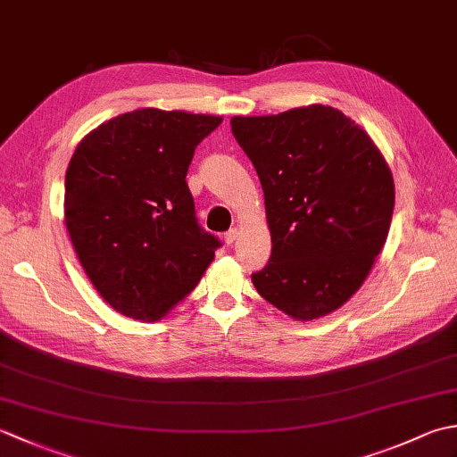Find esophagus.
<instances>
[{"label":"esophagus","mask_w":457,"mask_h":457,"mask_svg":"<svg viewBox=\"0 0 457 457\" xmlns=\"http://www.w3.org/2000/svg\"><path fill=\"white\" fill-rule=\"evenodd\" d=\"M236 239H237V229H236V228H231L229 231H226V234H223V241H226L228 245L234 244Z\"/></svg>","instance_id":"1"}]
</instances>
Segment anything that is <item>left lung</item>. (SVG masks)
Segmentation results:
<instances>
[{
  "label": "left lung",
  "instance_id": "1",
  "mask_svg": "<svg viewBox=\"0 0 457 457\" xmlns=\"http://www.w3.org/2000/svg\"><path fill=\"white\" fill-rule=\"evenodd\" d=\"M259 174L270 259L251 280L296 320L334 312L361 287L389 234L395 184L371 137L336 108L231 120Z\"/></svg>",
  "mask_w": 457,
  "mask_h": 457
}]
</instances>
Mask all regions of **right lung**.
I'll list each match as a JSON object with an SVG mask.
<instances>
[{
    "mask_svg": "<svg viewBox=\"0 0 457 457\" xmlns=\"http://www.w3.org/2000/svg\"><path fill=\"white\" fill-rule=\"evenodd\" d=\"M213 115L153 108L118 115L80 141L64 180V220L102 298L159 320L190 295L221 241L204 229L187 172Z\"/></svg>",
    "mask_w": 457,
    "mask_h": 457,
    "instance_id": "right-lung-1",
    "label": "right lung"
}]
</instances>
